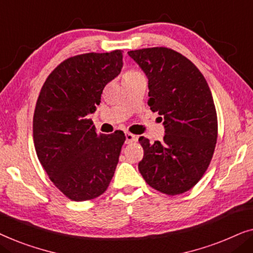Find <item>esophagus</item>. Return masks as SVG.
Wrapping results in <instances>:
<instances>
[{"mask_svg": "<svg viewBox=\"0 0 253 253\" xmlns=\"http://www.w3.org/2000/svg\"><path fill=\"white\" fill-rule=\"evenodd\" d=\"M138 140V137L136 134H132L130 132H126V144H131V143H134V141Z\"/></svg>", "mask_w": 253, "mask_h": 253, "instance_id": "obj_1", "label": "esophagus"}]
</instances>
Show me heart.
<instances>
[{"mask_svg": "<svg viewBox=\"0 0 253 253\" xmlns=\"http://www.w3.org/2000/svg\"><path fill=\"white\" fill-rule=\"evenodd\" d=\"M137 74H139V72H138V71H134V70H129V71H126V74H124L123 78H126V77H130V76H133V75H137Z\"/></svg>", "mask_w": 253, "mask_h": 253, "instance_id": "b5f03b06", "label": "heart"}]
</instances>
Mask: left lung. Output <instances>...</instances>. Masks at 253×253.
Returning <instances> with one entry per match:
<instances>
[{"mask_svg": "<svg viewBox=\"0 0 253 253\" xmlns=\"http://www.w3.org/2000/svg\"><path fill=\"white\" fill-rule=\"evenodd\" d=\"M148 81V106L164 119V140L140 137L141 176L166 195H179L195 186L209 167L217 138L213 96L195 64L165 47L127 51Z\"/></svg>", "mask_w": 253, "mask_h": 253, "instance_id": "left-lung-1", "label": "left lung"}]
</instances>
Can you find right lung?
I'll use <instances>...</instances> for the list:
<instances>
[{
    "label": "right lung",
    "instance_id": "1",
    "mask_svg": "<svg viewBox=\"0 0 253 253\" xmlns=\"http://www.w3.org/2000/svg\"><path fill=\"white\" fill-rule=\"evenodd\" d=\"M122 68V50L77 55L54 69L38 98L37 155L50 181L75 202L102 195L115 172L126 136L123 131L99 134L87 116Z\"/></svg>",
    "mask_w": 253,
    "mask_h": 253
}]
</instances>
